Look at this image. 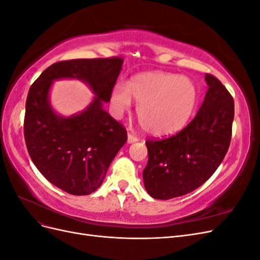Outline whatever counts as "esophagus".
I'll return each mask as SVG.
<instances>
[{
	"label": "esophagus",
	"mask_w": 260,
	"mask_h": 260,
	"mask_svg": "<svg viewBox=\"0 0 260 260\" xmlns=\"http://www.w3.org/2000/svg\"><path fill=\"white\" fill-rule=\"evenodd\" d=\"M137 141H139L138 137H136L135 135H132V133H128V143L129 144L135 143V142H137Z\"/></svg>",
	"instance_id": "esophagus-1"
}]
</instances>
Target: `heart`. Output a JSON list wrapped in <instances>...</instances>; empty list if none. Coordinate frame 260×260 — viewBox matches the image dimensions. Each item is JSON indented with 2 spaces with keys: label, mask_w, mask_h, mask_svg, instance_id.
<instances>
[{
  "label": "heart",
  "mask_w": 260,
  "mask_h": 260,
  "mask_svg": "<svg viewBox=\"0 0 260 260\" xmlns=\"http://www.w3.org/2000/svg\"><path fill=\"white\" fill-rule=\"evenodd\" d=\"M133 99L143 128L153 136L166 137L180 131L190 120L199 101L196 84L186 77L149 72L131 78L127 85L117 83L111 94L116 117L129 112Z\"/></svg>",
  "instance_id": "heart-1"
}]
</instances>
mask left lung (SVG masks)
I'll return each mask as SVG.
<instances>
[{
	"mask_svg": "<svg viewBox=\"0 0 260 260\" xmlns=\"http://www.w3.org/2000/svg\"><path fill=\"white\" fill-rule=\"evenodd\" d=\"M205 99L194 119L177 135L147 140L143 170L147 193L170 200L191 193L212 176L229 149L234 101L216 77L207 74Z\"/></svg>",
	"mask_w": 260,
	"mask_h": 260,
	"instance_id": "1",
	"label": "left lung"
}]
</instances>
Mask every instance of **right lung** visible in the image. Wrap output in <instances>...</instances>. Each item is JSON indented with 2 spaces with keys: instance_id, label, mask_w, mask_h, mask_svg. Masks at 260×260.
Listing matches in <instances>:
<instances>
[{
  "instance_id": "1",
  "label": "right lung",
  "mask_w": 260,
  "mask_h": 260,
  "mask_svg": "<svg viewBox=\"0 0 260 260\" xmlns=\"http://www.w3.org/2000/svg\"><path fill=\"white\" fill-rule=\"evenodd\" d=\"M123 59L81 58L46 68L30 86L23 133L28 153L52 184L73 195H88L102 185L109 165L127 142V131L103 108L120 74ZM78 79L96 94L83 112L55 113L49 103L53 81Z\"/></svg>"
}]
</instances>
